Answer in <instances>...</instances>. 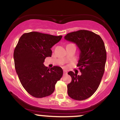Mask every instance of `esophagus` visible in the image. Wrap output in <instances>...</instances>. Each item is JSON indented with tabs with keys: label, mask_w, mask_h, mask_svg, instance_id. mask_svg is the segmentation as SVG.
<instances>
[{
	"label": "esophagus",
	"mask_w": 120,
	"mask_h": 120,
	"mask_svg": "<svg viewBox=\"0 0 120 120\" xmlns=\"http://www.w3.org/2000/svg\"><path fill=\"white\" fill-rule=\"evenodd\" d=\"M67 74H68V72H67V71H66V70H64V75H67Z\"/></svg>",
	"instance_id": "esophagus-1"
}]
</instances>
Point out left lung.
<instances>
[{"label":"left lung","mask_w":120,"mask_h":120,"mask_svg":"<svg viewBox=\"0 0 120 120\" xmlns=\"http://www.w3.org/2000/svg\"><path fill=\"white\" fill-rule=\"evenodd\" d=\"M65 39L75 43L80 49L77 64L81 75L70 71L71 81L68 94L73 99L83 100L91 96L99 86L105 71L107 53L103 39L91 31L79 30L67 34Z\"/></svg>","instance_id":"left-lung-1"}]
</instances>
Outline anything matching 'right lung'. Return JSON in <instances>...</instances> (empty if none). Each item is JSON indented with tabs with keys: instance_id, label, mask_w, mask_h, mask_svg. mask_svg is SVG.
Returning <instances> with one entry per match:
<instances>
[{
	"instance_id": "add662e5",
	"label": "right lung",
	"mask_w": 120,
	"mask_h": 120,
	"mask_svg": "<svg viewBox=\"0 0 120 120\" xmlns=\"http://www.w3.org/2000/svg\"><path fill=\"white\" fill-rule=\"evenodd\" d=\"M62 37L37 31L26 33L15 47L16 73L25 90L34 97L41 98L51 95L56 82L63 76L61 67L54 66L49 69L43 64L47 57H51L52 47Z\"/></svg>"
}]
</instances>
